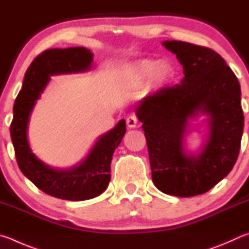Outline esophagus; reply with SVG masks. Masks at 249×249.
I'll return each mask as SVG.
<instances>
[{
  "instance_id": "esophagus-1",
  "label": "esophagus",
  "mask_w": 249,
  "mask_h": 249,
  "mask_svg": "<svg viewBox=\"0 0 249 249\" xmlns=\"http://www.w3.org/2000/svg\"><path fill=\"white\" fill-rule=\"evenodd\" d=\"M127 125L129 128H138L140 124H139V120H138V117L134 115V113H131V115H129L127 118Z\"/></svg>"
}]
</instances>
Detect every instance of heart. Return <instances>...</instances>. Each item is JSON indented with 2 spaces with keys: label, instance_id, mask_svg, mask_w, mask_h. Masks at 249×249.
<instances>
[{
  "label": "heart",
  "instance_id": "1",
  "mask_svg": "<svg viewBox=\"0 0 249 249\" xmlns=\"http://www.w3.org/2000/svg\"><path fill=\"white\" fill-rule=\"evenodd\" d=\"M159 78H164L167 75L168 69L165 64H160L154 60H140L132 65V71L140 76H150L154 73Z\"/></svg>",
  "mask_w": 249,
  "mask_h": 249
}]
</instances>
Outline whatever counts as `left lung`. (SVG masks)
<instances>
[{
  "label": "left lung",
  "mask_w": 249,
  "mask_h": 249,
  "mask_svg": "<svg viewBox=\"0 0 249 249\" xmlns=\"http://www.w3.org/2000/svg\"><path fill=\"white\" fill-rule=\"evenodd\" d=\"M163 46L176 54L185 77L146 96L136 111L156 188L194 197L214 187L236 163L244 129L241 86L224 59L210 48L177 40ZM200 112L209 116L211 133L202 153L188 157L183 150L185 127Z\"/></svg>",
  "instance_id": "left-lung-1"
}]
</instances>
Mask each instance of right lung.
I'll return each instance as SVG.
<instances>
[{
  "mask_svg": "<svg viewBox=\"0 0 249 249\" xmlns=\"http://www.w3.org/2000/svg\"><path fill=\"white\" fill-rule=\"evenodd\" d=\"M91 62L93 53L83 47L41 52L26 71L13 108L11 138L21 173L43 193L71 201L95 198L106 190L111 177L112 155L125 133V121L120 120L115 128L103 134L81 164L64 171L47 166L33 154L27 140V127L30 113L50 75L86 71Z\"/></svg>",
  "mask_w": 249,
  "mask_h": 249,
  "instance_id": "add662e5",
  "label": "right lung"
}]
</instances>
